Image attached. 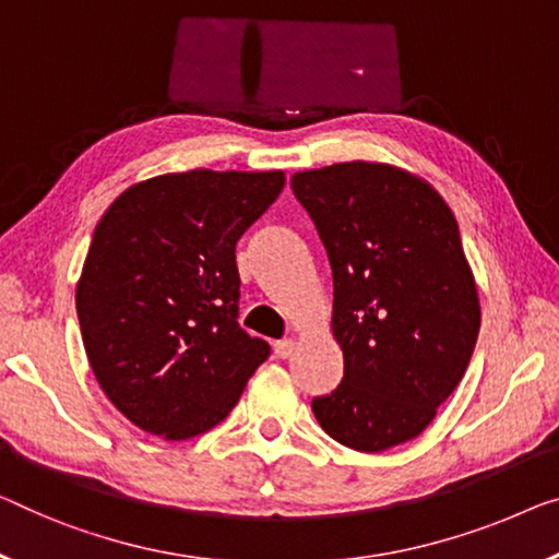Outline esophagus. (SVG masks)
<instances>
[{
  "mask_svg": "<svg viewBox=\"0 0 559 559\" xmlns=\"http://www.w3.org/2000/svg\"><path fill=\"white\" fill-rule=\"evenodd\" d=\"M294 348H296L294 338H283L273 344V354H276L278 359H288V356H294Z\"/></svg>",
  "mask_w": 559,
  "mask_h": 559,
  "instance_id": "34e87169",
  "label": "esophagus"
}]
</instances>
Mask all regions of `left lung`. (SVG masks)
Segmentation results:
<instances>
[{
  "label": "left lung",
  "instance_id": "8db88e82",
  "mask_svg": "<svg viewBox=\"0 0 559 559\" xmlns=\"http://www.w3.org/2000/svg\"><path fill=\"white\" fill-rule=\"evenodd\" d=\"M290 188L333 276L344 379L311 409L356 452L419 437L460 384L479 336V294L460 226L435 188L386 163L304 170Z\"/></svg>",
  "mask_w": 559,
  "mask_h": 559
}]
</instances>
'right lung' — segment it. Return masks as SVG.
Wrapping results in <instances>:
<instances>
[{
  "label": "right lung",
  "mask_w": 559,
  "mask_h": 559,
  "mask_svg": "<svg viewBox=\"0 0 559 559\" xmlns=\"http://www.w3.org/2000/svg\"><path fill=\"white\" fill-rule=\"evenodd\" d=\"M283 186V170L168 173L99 218L74 294L82 344L105 396L147 435L213 429L269 359L238 326L236 243Z\"/></svg>",
  "instance_id": "add662e5"
}]
</instances>
